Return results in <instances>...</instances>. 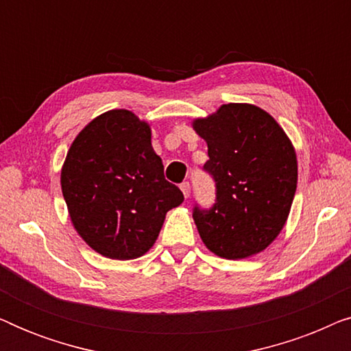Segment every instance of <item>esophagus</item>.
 Returning <instances> with one entry per match:
<instances>
[{
  "mask_svg": "<svg viewBox=\"0 0 351 351\" xmlns=\"http://www.w3.org/2000/svg\"><path fill=\"white\" fill-rule=\"evenodd\" d=\"M180 190H182V193H184L185 198H189V196H190V190H191V186H190L189 182H182V184H180Z\"/></svg>",
  "mask_w": 351,
  "mask_h": 351,
  "instance_id": "1",
  "label": "esophagus"
}]
</instances>
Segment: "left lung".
<instances>
[{"mask_svg": "<svg viewBox=\"0 0 351 351\" xmlns=\"http://www.w3.org/2000/svg\"><path fill=\"white\" fill-rule=\"evenodd\" d=\"M193 128L208 143L203 171L215 182V203L193 208L201 239L209 251L233 261L263 251L285 227L294 199V147L256 105H222Z\"/></svg>", "mask_w": 351, "mask_h": 351, "instance_id": "8db88e82", "label": "left lung"}]
</instances>
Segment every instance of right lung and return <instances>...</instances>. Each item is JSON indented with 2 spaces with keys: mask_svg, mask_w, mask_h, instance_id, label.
<instances>
[{
  "mask_svg": "<svg viewBox=\"0 0 351 351\" xmlns=\"http://www.w3.org/2000/svg\"><path fill=\"white\" fill-rule=\"evenodd\" d=\"M70 219L94 251L129 261L156 241L184 195L165 179L150 126L128 110L93 119L71 143L60 176Z\"/></svg>",
  "mask_w": 351,
  "mask_h": 351,
  "instance_id": "obj_1",
  "label": "right lung"
}]
</instances>
